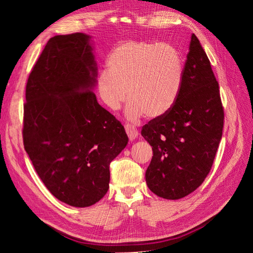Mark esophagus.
<instances>
[{
  "instance_id": "esophagus-1",
  "label": "esophagus",
  "mask_w": 253,
  "mask_h": 253,
  "mask_svg": "<svg viewBox=\"0 0 253 253\" xmlns=\"http://www.w3.org/2000/svg\"><path fill=\"white\" fill-rule=\"evenodd\" d=\"M126 132L128 136V139L133 141L137 138V136H138V131H137V128L134 126L131 125H126Z\"/></svg>"
}]
</instances>
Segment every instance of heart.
<instances>
[{
  "label": "heart",
  "instance_id": "b5f03b06",
  "mask_svg": "<svg viewBox=\"0 0 253 253\" xmlns=\"http://www.w3.org/2000/svg\"><path fill=\"white\" fill-rule=\"evenodd\" d=\"M182 79L181 55L173 45L126 41L111 51L108 71L97 78V90L113 111L119 110L127 97L129 119L136 120L143 114L155 119L177 101Z\"/></svg>",
  "mask_w": 253,
  "mask_h": 253
}]
</instances>
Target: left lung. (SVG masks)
Here are the masks:
<instances>
[{"mask_svg": "<svg viewBox=\"0 0 253 253\" xmlns=\"http://www.w3.org/2000/svg\"><path fill=\"white\" fill-rule=\"evenodd\" d=\"M223 126L218 83L193 34L177 101L141 129L153 150L145 172L152 192L166 200H179L200 187L211 170Z\"/></svg>", "mask_w": 253, "mask_h": 253, "instance_id": "left-lung-1", "label": "left lung"}]
</instances>
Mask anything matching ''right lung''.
Returning <instances> with one entry per match:
<instances>
[{
  "instance_id": "1",
  "label": "right lung",
  "mask_w": 253,
  "mask_h": 253,
  "mask_svg": "<svg viewBox=\"0 0 253 253\" xmlns=\"http://www.w3.org/2000/svg\"><path fill=\"white\" fill-rule=\"evenodd\" d=\"M91 37L49 39L26 84L23 141L35 169L60 202L84 208L106 194L110 164L128 141L98 103Z\"/></svg>"
}]
</instances>
